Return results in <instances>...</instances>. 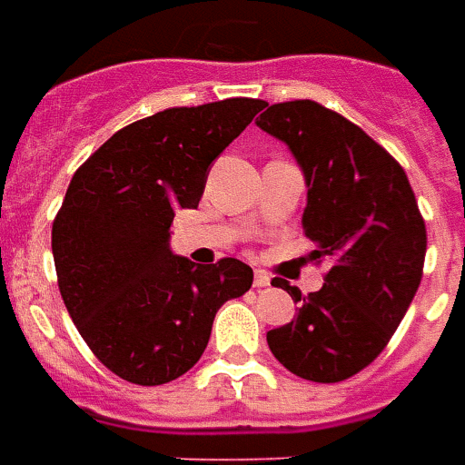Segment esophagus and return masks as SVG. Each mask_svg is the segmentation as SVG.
Segmentation results:
<instances>
[{
  "instance_id": "esophagus-1",
  "label": "esophagus",
  "mask_w": 465,
  "mask_h": 465,
  "mask_svg": "<svg viewBox=\"0 0 465 465\" xmlns=\"http://www.w3.org/2000/svg\"><path fill=\"white\" fill-rule=\"evenodd\" d=\"M271 283L269 273H263V271H256L254 273V288H266Z\"/></svg>"
}]
</instances>
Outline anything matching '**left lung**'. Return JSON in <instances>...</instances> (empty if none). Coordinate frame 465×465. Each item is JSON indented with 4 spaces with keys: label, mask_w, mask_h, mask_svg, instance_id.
Instances as JSON below:
<instances>
[{
    "label": "left lung",
    "mask_w": 465,
    "mask_h": 465,
    "mask_svg": "<svg viewBox=\"0 0 465 465\" xmlns=\"http://www.w3.org/2000/svg\"><path fill=\"white\" fill-rule=\"evenodd\" d=\"M256 124L285 141L307 182L304 237L326 262L322 291L291 292L297 317L266 333L302 380L333 384L365 370L391 341L422 281L427 230L413 189L386 148L314 100L266 105Z\"/></svg>",
    "instance_id": "obj_1"
}]
</instances>
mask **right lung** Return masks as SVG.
Masks as SVG:
<instances>
[{"instance_id":"obj_1","label":"right lung","mask_w":465,"mask_h":465,"mask_svg":"<svg viewBox=\"0 0 465 465\" xmlns=\"http://www.w3.org/2000/svg\"><path fill=\"white\" fill-rule=\"evenodd\" d=\"M263 100L168 107L113 134L74 173L52 223L69 317L103 365L139 386L192 370L215 312L252 288L240 259L192 263L170 252L174 211L196 209L211 163Z\"/></svg>"}]
</instances>
